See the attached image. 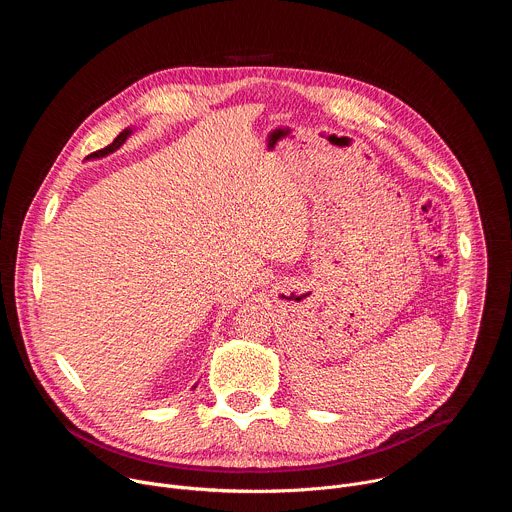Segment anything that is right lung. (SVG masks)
Returning a JSON list of instances; mask_svg holds the SVG:
<instances>
[{
  "label": "right lung",
  "mask_w": 512,
  "mask_h": 512,
  "mask_svg": "<svg viewBox=\"0 0 512 512\" xmlns=\"http://www.w3.org/2000/svg\"><path fill=\"white\" fill-rule=\"evenodd\" d=\"M129 133H131L129 129H123V131H121V133H119V135L113 139V143H109L107 148H103V150H97V152H95V154H91L89 158H101V156H107V154L115 152L121 143H125V139L129 137Z\"/></svg>",
  "instance_id": "obj_1"
}]
</instances>
